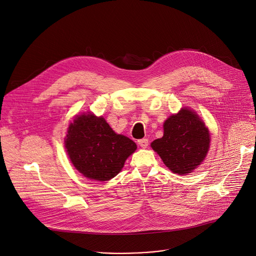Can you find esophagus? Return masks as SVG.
<instances>
[{"mask_svg": "<svg viewBox=\"0 0 256 256\" xmlns=\"http://www.w3.org/2000/svg\"><path fill=\"white\" fill-rule=\"evenodd\" d=\"M137 142H138V145L140 147H142V148H146L148 146V139H145V138L144 139H140Z\"/></svg>", "mask_w": 256, "mask_h": 256, "instance_id": "obj_1", "label": "esophagus"}]
</instances>
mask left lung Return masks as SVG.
I'll use <instances>...</instances> for the list:
<instances>
[{"label": "left lung", "instance_id": "obj_1", "mask_svg": "<svg viewBox=\"0 0 256 256\" xmlns=\"http://www.w3.org/2000/svg\"><path fill=\"white\" fill-rule=\"evenodd\" d=\"M164 136L151 143L152 149L172 172H192L209 150L210 133L205 123L194 112L184 108L164 122Z\"/></svg>", "mask_w": 256, "mask_h": 256}]
</instances>
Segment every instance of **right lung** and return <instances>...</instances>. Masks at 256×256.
Here are the masks:
<instances>
[{"mask_svg":"<svg viewBox=\"0 0 256 256\" xmlns=\"http://www.w3.org/2000/svg\"><path fill=\"white\" fill-rule=\"evenodd\" d=\"M66 148L84 176L104 182L120 172L137 146L128 137L116 134L103 117L88 113L78 116L68 126Z\"/></svg>","mask_w":256,"mask_h":256,"instance_id":"1","label":"right lung"}]
</instances>
